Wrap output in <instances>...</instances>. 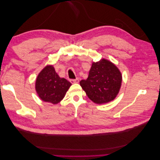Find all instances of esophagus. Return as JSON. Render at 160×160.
Returning a JSON list of instances; mask_svg holds the SVG:
<instances>
[{"label":"esophagus","mask_w":160,"mask_h":160,"mask_svg":"<svg viewBox=\"0 0 160 160\" xmlns=\"http://www.w3.org/2000/svg\"><path fill=\"white\" fill-rule=\"evenodd\" d=\"M70 81L71 83H78L79 80V78H76L75 79H71Z\"/></svg>","instance_id":"1"}]
</instances>
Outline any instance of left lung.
<instances>
[{
    "label": "left lung",
    "mask_w": 160,
    "mask_h": 160,
    "mask_svg": "<svg viewBox=\"0 0 160 160\" xmlns=\"http://www.w3.org/2000/svg\"><path fill=\"white\" fill-rule=\"evenodd\" d=\"M122 81L121 72L112 62L102 59L93 62L88 78L80 85L94 103L102 104L113 100L118 94Z\"/></svg>",
    "instance_id": "obj_1"
}]
</instances>
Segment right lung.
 Segmentation results:
<instances>
[{
    "label": "right lung",
    "instance_id": "obj_1",
    "mask_svg": "<svg viewBox=\"0 0 160 160\" xmlns=\"http://www.w3.org/2000/svg\"><path fill=\"white\" fill-rule=\"evenodd\" d=\"M71 85L69 81L59 77L52 65H47L38 74L35 89L42 101L57 104L63 99Z\"/></svg>",
    "mask_w": 160,
    "mask_h": 160
}]
</instances>
